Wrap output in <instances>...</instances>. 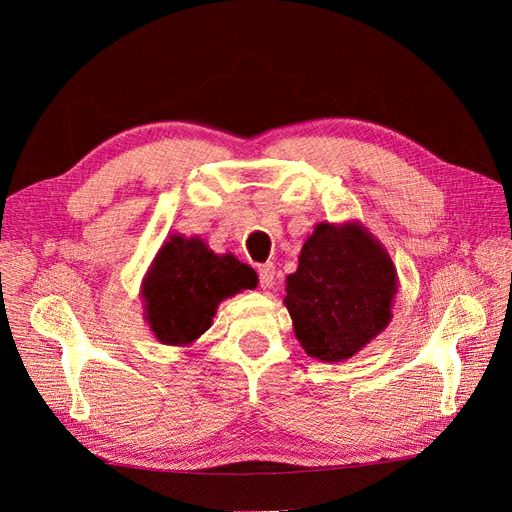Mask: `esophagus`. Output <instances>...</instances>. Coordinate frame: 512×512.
Returning a JSON list of instances; mask_svg holds the SVG:
<instances>
[{"label": "esophagus", "mask_w": 512, "mask_h": 512, "mask_svg": "<svg viewBox=\"0 0 512 512\" xmlns=\"http://www.w3.org/2000/svg\"><path fill=\"white\" fill-rule=\"evenodd\" d=\"M258 280H260V288L267 290L273 286V280H275V267L271 265V262H267V265H260L258 267Z\"/></svg>", "instance_id": "34e87169"}]
</instances>
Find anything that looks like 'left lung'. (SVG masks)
Here are the masks:
<instances>
[{"label":"left lung","instance_id":"left-lung-1","mask_svg":"<svg viewBox=\"0 0 512 512\" xmlns=\"http://www.w3.org/2000/svg\"><path fill=\"white\" fill-rule=\"evenodd\" d=\"M395 294L393 260L361 222H320L286 277L284 305L301 348L339 363L389 327Z\"/></svg>","mask_w":512,"mask_h":512}]
</instances>
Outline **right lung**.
<instances>
[{"label":"right lung","mask_w":512,"mask_h":512,"mask_svg":"<svg viewBox=\"0 0 512 512\" xmlns=\"http://www.w3.org/2000/svg\"><path fill=\"white\" fill-rule=\"evenodd\" d=\"M256 284L254 269L232 254H215L200 237L170 235L143 277L145 320L160 344L192 346L224 299Z\"/></svg>","instance_id":"right-lung-1"}]
</instances>
